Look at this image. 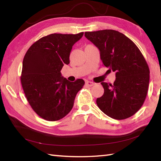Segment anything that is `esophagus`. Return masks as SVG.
I'll return each instance as SVG.
<instances>
[{
	"label": "esophagus",
	"instance_id": "34e87169",
	"mask_svg": "<svg viewBox=\"0 0 161 161\" xmlns=\"http://www.w3.org/2000/svg\"><path fill=\"white\" fill-rule=\"evenodd\" d=\"M95 85V83L92 82V81H86V86H93Z\"/></svg>",
	"mask_w": 161,
	"mask_h": 161
}]
</instances>
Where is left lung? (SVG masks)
<instances>
[{
	"label": "left lung",
	"mask_w": 161,
	"mask_h": 161,
	"mask_svg": "<svg viewBox=\"0 0 161 161\" xmlns=\"http://www.w3.org/2000/svg\"><path fill=\"white\" fill-rule=\"evenodd\" d=\"M97 47L104 66L115 72L114 84L102 82L104 94L97 99L100 110L111 118L124 119L141 108L147 94L149 68L141 50L122 33L114 30L86 32Z\"/></svg>",
	"instance_id": "8db88e82"
}]
</instances>
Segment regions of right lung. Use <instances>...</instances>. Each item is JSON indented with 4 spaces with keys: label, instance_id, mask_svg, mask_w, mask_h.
Segmentation results:
<instances>
[{
    "label": "right lung",
    "instance_id": "right-lung-1",
    "mask_svg": "<svg viewBox=\"0 0 161 161\" xmlns=\"http://www.w3.org/2000/svg\"><path fill=\"white\" fill-rule=\"evenodd\" d=\"M83 35L54 33L43 36L29 47L23 58L20 81L24 93L34 111L46 120L65 117L84 86L82 79L70 82L61 74L64 65L70 63L73 46Z\"/></svg>",
    "mask_w": 161,
    "mask_h": 161
}]
</instances>
